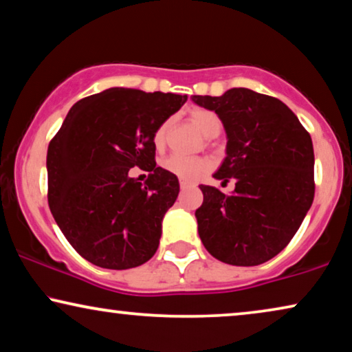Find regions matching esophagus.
Returning <instances> with one entry per match:
<instances>
[{
	"label": "esophagus",
	"mask_w": 352,
	"mask_h": 352,
	"mask_svg": "<svg viewBox=\"0 0 352 352\" xmlns=\"http://www.w3.org/2000/svg\"><path fill=\"white\" fill-rule=\"evenodd\" d=\"M180 186H182V190H185V188H190V186H193V184H190V182H186V180H180Z\"/></svg>",
	"instance_id": "obj_1"
}]
</instances>
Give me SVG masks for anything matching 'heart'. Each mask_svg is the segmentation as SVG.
<instances>
[{
	"label": "heart",
	"instance_id": "1",
	"mask_svg": "<svg viewBox=\"0 0 352 352\" xmlns=\"http://www.w3.org/2000/svg\"><path fill=\"white\" fill-rule=\"evenodd\" d=\"M190 120L206 138H215L222 130V120L215 114L214 111L204 109V107H193L190 111ZM168 129H170V122H162L153 133V143L157 149H162L167 143ZM208 161L203 157H185L179 154H172L162 161V167L167 172L173 173L182 180H196L199 175L208 170Z\"/></svg>",
	"mask_w": 352,
	"mask_h": 352
}]
</instances>
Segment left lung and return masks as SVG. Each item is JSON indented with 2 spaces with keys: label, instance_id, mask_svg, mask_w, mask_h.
Listing matches in <instances>:
<instances>
[{
  "label": "left lung",
  "instance_id": "left-lung-1",
  "mask_svg": "<svg viewBox=\"0 0 352 352\" xmlns=\"http://www.w3.org/2000/svg\"><path fill=\"white\" fill-rule=\"evenodd\" d=\"M193 101L222 120L227 157L214 177L235 182L232 195L199 185L204 199L195 215L201 241L225 264H264L292 241L312 206L311 135L287 104L248 88L195 95Z\"/></svg>",
  "mask_w": 352,
  "mask_h": 352
}]
</instances>
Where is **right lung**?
Here are the masks:
<instances>
[{
  "label": "right lung",
  "instance_id": "right-lung-1",
  "mask_svg": "<svg viewBox=\"0 0 352 352\" xmlns=\"http://www.w3.org/2000/svg\"><path fill=\"white\" fill-rule=\"evenodd\" d=\"M186 96L109 88L75 102L50 142L48 203L75 251L102 269L144 264L157 251L179 179L156 166L153 133ZM149 171L141 182L128 175Z\"/></svg>",
  "mask_w": 352,
  "mask_h": 352
}]
</instances>
